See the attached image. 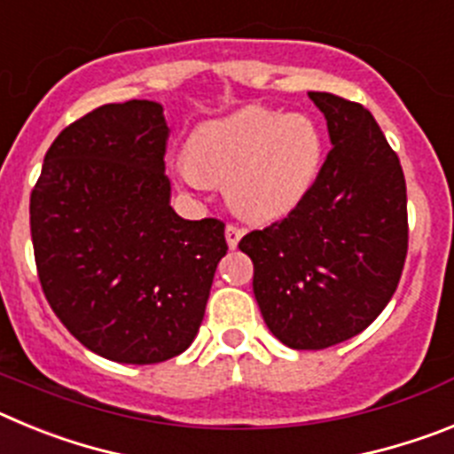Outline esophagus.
Returning <instances> with one entry per match:
<instances>
[{
    "label": "esophagus",
    "instance_id": "esophagus-1",
    "mask_svg": "<svg viewBox=\"0 0 454 454\" xmlns=\"http://www.w3.org/2000/svg\"><path fill=\"white\" fill-rule=\"evenodd\" d=\"M224 236H227V246L231 247V250H234L236 246H239V240H240V236H243V230H240V227H236V224H227V230H224Z\"/></svg>",
    "mask_w": 454,
    "mask_h": 454
}]
</instances>
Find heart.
Listing matches in <instances>:
<instances>
[{
    "label": "heart",
    "mask_w": 454,
    "mask_h": 454,
    "mask_svg": "<svg viewBox=\"0 0 454 454\" xmlns=\"http://www.w3.org/2000/svg\"><path fill=\"white\" fill-rule=\"evenodd\" d=\"M184 159L175 166L182 186L224 184L234 211L266 223L307 198L323 161V140L307 115L246 106L192 129Z\"/></svg>",
    "instance_id": "obj_1"
}]
</instances>
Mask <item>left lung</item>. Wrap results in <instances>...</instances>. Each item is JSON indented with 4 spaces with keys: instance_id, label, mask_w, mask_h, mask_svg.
<instances>
[{
    "instance_id": "left-lung-1",
    "label": "left lung",
    "mask_w": 454,
    "mask_h": 454,
    "mask_svg": "<svg viewBox=\"0 0 454 454\" xmlns=\"http://www.w3.org/2000/svg\"><path fill=\"white\" fill-rule=\"evenodd\" d=\"M309 98L332 150L307 198L239 243L268 330L293 350L366 330L398 288L409 246L403 166L371 111L332 92Z\"/></svg>"
}]
</instances>
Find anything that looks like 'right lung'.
Returning <instances> with one entry per match:
<instances>
[{
    "label": "right lung",
    "instance_id": "add662e5",
    "mask_svg": "<svg viewBox=\"0 0 454 454\" xmlns=\"http://www.w3.org/2000/svg\"><path fill=\"white\" fill-rule=\"evenodd\" d=\"M161 104H104L67 124L31 191L43 293L79 343L120 364L168 362L198 336L224 223L170 207Z\"/></svg>",
    "mask_w": 454,
    "mask_h": 454
}]
</instances>
